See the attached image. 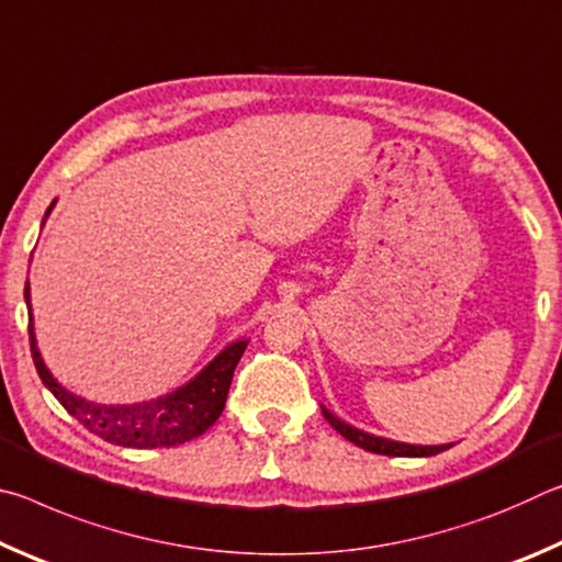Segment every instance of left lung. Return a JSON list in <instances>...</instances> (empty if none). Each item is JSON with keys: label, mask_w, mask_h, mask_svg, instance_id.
<instances>
[{"label": "left lung", "mask_w": 562, "mask_h": 562, "mask_svg": "<svg viewBox=\"0 0 562 562\" xmlns=\"http://www.w3.org/2000/svg\"><path fill=\"white\" fill-rule=\"evenodd\" d=\"M322 414H325L327 422L335 426V431H339L345 436L347 441H351L359 449L364 451H372V453H382V456H434V453H441L449 449V446H412V443H398V441H389V439H379V436H369L364 431H357L351 429L349 424L339 422L337 416H331L327 408H322Z\"/></svg>", "instance_id": "8db88e82"}]
</instances>
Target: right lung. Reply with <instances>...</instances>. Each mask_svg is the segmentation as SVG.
<instances>
[{
	"mask_svg": "<svg viewBox=\"0 0 562 562\" xmlns=\"http://www.w3.org/2000/svg\"><path fill=\"white\" fill-rule=\"evenodd\" d=\"M52 211V207H49ZM46 211V215H49ZM26 304H30V282L24 288ZM30 345L36 372H40L46 389L59 398V404L69 412L83 429L101 436L103 441L128 446V449H168V446L186 443L195 436L205 434L223 414L227 389L233 382V372L240 361L247 341H235L223 349L193 382L180 386L178 392L154 398V402L131 406H101L66 392L61 384L44 367L40 349H36L32 315H30Z\"/></svg>",
	"mask_w": 562,
	"mask_h": 562,
	"instance_id": "obj_1",
	"label": "right lung"
}]
</instances>
